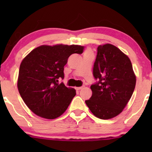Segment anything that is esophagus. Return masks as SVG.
Instances as JSON below:
<instances>
[{
  "mask_svg": "<svg viewBox=\"0 0 152 152\" xmlns=\"http://www.w3.org/2000/svg\"><path fill=\"white\" fill-rule=\"evenodd\" d=\"M76 90H81L83 88V86H80V87H76Z\"/></svg>",
  "mask_w": 152,
  "mask_h": 152,
  "instance_id": "esophagus-1",
  "label": "esophagus"
}]
</instances>
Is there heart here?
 <instances>
[{
	"label": "heart",
	"instance_id": "heart-1",
	"mask_svg": "<svg viewBox=\"0 0 152 152\" xmlns=\"http://www.w3.org/2000/svg\"><path fill=\"white\" fill-rule=\"evenodd\" d=\"M90 53V52H89V51H88V52H87V53Z\"/></svg>",
	"mask_w": 152,
	"mask_h": 152
}]
</instances>
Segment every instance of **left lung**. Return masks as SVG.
<instances>
[{"mask_svg": "<svg viewBox=\"0 0 152 152\" xmlns=\"http://www.w3.org/2000/svg\"><path fill=\"white\" fill-rule=\"evenodd\" d=\"M93 75L98 81L91 86L92 96L85 102L96 117L114 118L123 111L135 88L136 76L132 62L114 45H100Z\"/></svg>", "mask_w": 152, "mask_h": 152, "instance_id": "obj_1", "label": "left lung"}]
</instances>
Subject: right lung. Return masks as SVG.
<instances>
[{
	"label": "right lung",
	"instance_id": "add662e5",
	"mask_svg": "<svg viewBox=\"0 0 152 152\" xmlns=\"http://www.w3.org/2000/svg\"><path fill=\"white\" fill-rule=\"evenodd\" d=\"M83 49L78 45H43L23 58L19 69L18 89L35 114L54 119L65 112L76 96V90L58 83V79L64 78V66L69 57L82 53Z\"/></svg>",
	"mask_w": 152,
	"mask_h": 152
}]
</instances>
